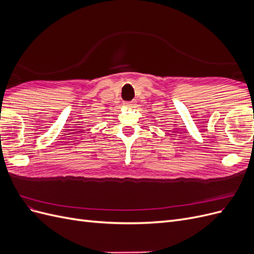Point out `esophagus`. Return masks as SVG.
Masks as SVG:
<instances>
[{
  "instance_id": "obj_1",
  "label": "esophagus",
  "mask_w": 254,
  "mask_h": 254,
  "mask_svg": "<svg viewBox=\"0 0 254 254\" xmlns=\"http://www.w3.org/2000/svg\"><path fill=\"white\" fill-rule=\"evenodd\" d=\"M134 102H125L124 103V106L127 107V108H132V107L134 106Z\"/></svg>"
}]
</instances>
